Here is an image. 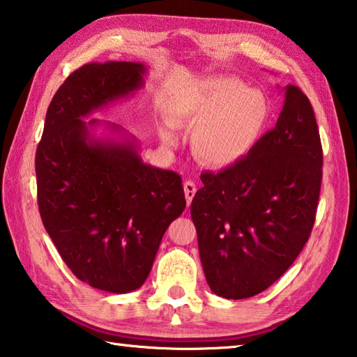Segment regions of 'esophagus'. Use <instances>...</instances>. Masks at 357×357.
<instances>
[{
	"mask_svg": "<svg viewBox=\"0 0 357 357\" xmlns=\"http://www.w3.org/2000/svg\"><path fill=\"white\" fill-rule=\"evenodd\" d=\"M184 193H185L187 206H189V204L193 200V197H195V193H197V185H195V183H193V181H190V179L185 181V183H184Z\"/></svg>",
	"mask_w": 357,
	"mask_h": 357,
	"instance_id": "34e87169",
	"label": "esophagus"
}]
</instances>
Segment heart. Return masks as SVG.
<instances>
[{"label": "heart", "instance_id": "heart-1", "mask_svg": "<svg viewBox=\"0 0 357 357\" xmlns=\"http://www.w3.org/2000/svg\"><path fill=\"white\" fill-rule=\"evenodd\" d=\"M172 126H195L193 149L203 164L228 168L244 160L261 140L269 123L266 96L233 77H215L184 89L167 110ZM162 142L173 144L170 126L159 129Z\"/></svg>", "mask_w": 357, "mask_h": 357}]
</instances>
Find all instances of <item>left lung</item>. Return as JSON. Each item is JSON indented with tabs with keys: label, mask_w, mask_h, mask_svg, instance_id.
Listing matches in <instances>:
<instances>
[{
	"label": "left lung",
	"mask_w": 357,
	"mask_h": 357,
	"mask_svg": "<svg viewBox=\"0 0 357 357\" xmlns=\"http://www.w3.org/2000/svg\"><path fill=\"white\" fill-rule=\"evenodd\" d=\"M275 128L219 173L202 174L190 206L213 293L245 299L269 288L304 249L315 223L323 149L310 100L287 84Z\"/></svg>",
	"instance_id": "8db88e82"
}]
</instances>
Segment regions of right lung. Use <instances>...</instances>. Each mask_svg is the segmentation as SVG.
Returning <instances> with one entry per match:
<instances>
[{"mask_svg":"<svg viewBox=\"0 0 357 357\" xmlns=\"http://www.w3.org/2000/svg\"><path fill=\"white\" fill-rule=\"evenodd\" d=\"M146 72L130 61L72 72L53 96L36 151L48 236L77 279L116 294L143 285L168 225L185 208L178 173L144 164L140 142L119 124L84 119L134 98Z\"/></svg>","mask_w":357,"mask_h":357,"instance_id":"right-lung-1","label":"right lung"}]
</instances>
